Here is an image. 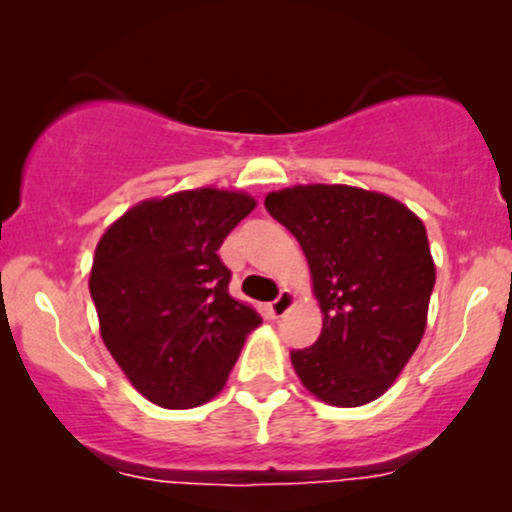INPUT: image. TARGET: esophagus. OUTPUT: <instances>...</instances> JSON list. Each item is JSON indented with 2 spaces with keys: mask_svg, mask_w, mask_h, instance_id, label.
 Wrapping results in <instances>:
<instances>
[{
  "mask_svg": "<svg viewBox=\"0 0 512 512\" xmlns=\"http://www.w3.org/2000/svg\"><path fill=\"white\" fill-rule=\"evenodd\" d=\"M296 303V296H293L291 291H281L279 293V298H276V301H272L269 303V315L274 317H281V315H286L291 310V305Z\"/></svg>",
  "mask_w": 512,
  "mask_h": 512,
  "instance_id": "1",
  "label": "esophagus"
}]
</instances>
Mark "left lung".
<instances>
[{
    "label": "left lung",
    "mask_w": 512,
    "mask_h": 512,
    "mask_svg": "<svg viewBox=\"0 0 512 512\" xmlns=\"http://www.w3.org/2000/svg\"><path fill=\"white\" fill-rule=\"evenodd\" d=\"M264 207L296 236L313 276L322 332L291 351L301 383L334 407L373 402L426 330L436 264L426 226L397 199L349 185H296Z\"/></svg>",
    "instance_id": "1"
}]
</instances>
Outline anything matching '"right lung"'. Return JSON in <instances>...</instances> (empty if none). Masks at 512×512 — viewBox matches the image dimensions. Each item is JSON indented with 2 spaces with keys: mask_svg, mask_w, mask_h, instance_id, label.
<instances>
[{
  "mask_svg": "<svg viewBox=\"0 0 512 512\" xmlns=\"http://www.w3.org/2000/svg\"><path fill=\"white\" fill-rule=\"evenodd\" d=\"M245 192L146 199L98 240L91 291L103 344L129 383L163 409H192L226 385L245 337L262 322L228 293L219 248L255 209Z\"/></svg>",
  "mask_w": 512,
  "mask_h": 512,
  "instance_id": "add662e5",
  "label": "right lung"
}]
</instances>
